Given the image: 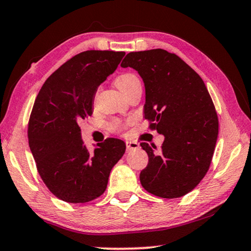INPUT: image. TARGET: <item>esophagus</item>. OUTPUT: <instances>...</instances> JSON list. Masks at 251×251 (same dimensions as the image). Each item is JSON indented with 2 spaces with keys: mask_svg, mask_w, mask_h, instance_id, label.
I'll return each mask as SVG.
<instances>
[{
  "mask_svg": "<svg viewBox=\"0 0 251 251\" xmlns=\"http://www.w3.org/2000/svg\"><path fill=\"white\" fill-rule=\"evenodd\" d=\"M126 147H127V151H129L131 150H137L139 147V144L136 142H126Z\"/></svg>",
  "mask_w": 251,
  "mask_h": 251,
  "instance_id": "1",
  "label": "esophagus"
}]
</instances>
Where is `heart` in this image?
I'll return each instance as SVG.
<instances>
[{
  "label": "heart",
  "instance_id": "b5f03b06",
  "mask_svg": "<svg viewBox=\"0 0 251 251\" xmlns=\"http://www.w3.org/2000/svg\"><path fill=\"white\" fill-rule=\"evenodd\" d=\"M115 84L116 86L120 88V91L123 93V94L127 95L129 92H131V90H133L135 86H137V85L141 84V82H139L138 77L135 74L125 73L117 76L115 79ZM124 127H125V124L124 123H122L121 121H113L109 124V128L113 131H117V133H120V131L124 129Z\"/></svg>",
  "mask_w": 251,
  "mask_h": 251
}]
</instances>
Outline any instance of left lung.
<instances>
[{"label":"left lung","instance_id":"1","mask_svg":"<svg viewBox=\"0 0 251 251\" xmlns=\"http://www.w3.org/2000/svg\"><path fill=\"white\" fill-rule=\"evenodd\" d=\"M121 66L141 75L145 118L165 137L160 151L141 143L148 155L141 184L161 198L184 196L205 177L218 137L217 113L206 85L179 56L161 49L130 52Z\"/></svg>","mask_w":251,"mask_h":251}]
</instances>
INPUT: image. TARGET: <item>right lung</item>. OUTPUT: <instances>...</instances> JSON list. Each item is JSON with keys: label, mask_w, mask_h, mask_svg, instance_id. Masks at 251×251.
I'll use <instances>...</instances> for the list:
<instances>
[{"label": "right lung", "mask_w": 251, "mask_h": 251, "mask_svg": "<svg viewBox=\"0 0 251 251\" xmlns=\"http://www.w3.org/2000/svg\"><path fill=\"white\" fill-rule=\"evenodd\" d=\"M125 52L85 50L45 80L29 116L27 137L36 168L61 201L84 203L105 192L109 173L124 155L125 143L107 138L93 152L78 123L93 114L97 87L117 69Z\"/></svg>", "instance_id": "1"}]
</instances>
